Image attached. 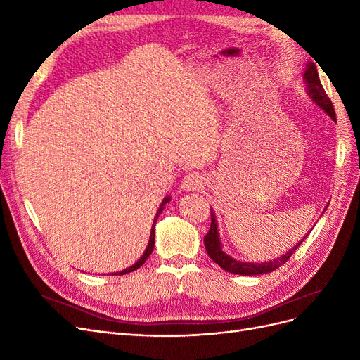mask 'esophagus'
I'll return each mask as SVG.
<instances>
[{
    "label": "esophagus",
    "mask_w": 360,
    "mask_h": 360,
    "mask_svg": "<svg viewBox=\"0 0 360 360\" xmlns=\"http://www.w3.org/2000/svg\"><path fill=\"white\" fill-rule=\"evenodd\" d=\"M180 188L183 192H192V191H200L204 188V177L200 176L197 172H191L188 176L181 179Z\"/></svg>",
    "instance_id": "esophagus-1"
}]
</instances>
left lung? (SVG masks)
Listing matches in <instances>:
<instances>
[{
    "label": "left lung",
    "instance_id": "1",
    "mask_svg": "<svg viewBox=\"0 0 360 360\" xmlns=\"http://www.w3.org/2000/svg\"><path fill=\"white\" fill-rule=\"evenodd\" d=\"M303 81H304V86H307V93L311 97V101L315 105H317L320 110H323L326 114H328L333 120V122H336L333 105H332L330 99L328 97V94H326L323 85L320 82L317 66H315V64L311 63V61H308L307 69H304V72H303ZM326 209H328V205H326ZM210 210H212V225H210L209 233H207V236L204 237L205 250H207V254H209V257L214 261L217 266H221L224 270L230 271V274H234V275L258 276V275L270 274V271L279 269L292 255L294 250H296L302 245V242L309 234L308 233L307 236L302 238L299 243L294 245L290 250H287L285 254L279 255L275 259L261 261V263H248V261L236 259V258H233V257H230V255L224 252V250H222V243H221V237H219V230H217L216 214H214L213 209H210Z\"/></svg>",
    "mask_w": 360,
    "mask_h": 360
}]
</instances>
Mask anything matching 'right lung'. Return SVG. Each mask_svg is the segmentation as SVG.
<instances>
[{"mask_svg": "<svg viewBox=\"0 0 360 360\" xmlns=\"http://www.w3.org/2000/svg\"><path fill=\"white\" fill-rule=\"evenodd\" d=\"M169 201H171V197H165V198H163V201L160 202V205H159V209H158L156 216H155L153 225H151L150 240H148V245H147V248H146V250H144L143 257H141V258L136 261L135 264H132V266L127 267V269H124V270H122V271H115V274H111V275H126V274H130V271H134V270L139 269L141 266H143V264L146 263V259L150 257V254H151V252H153V248H155V225H156V222H158V217H159V214L162 213V210L165 209V204H167V202H169Z\"/></svg>", "mask_w": 360, "mask_h": 360, "instance_id": "add662e5", "label": "right lung"}]
</instances>
